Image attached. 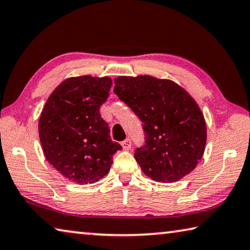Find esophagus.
I'll use <instances>...</instances> for the list:
<instances>
[{
    "instance_id": "34e87169",
    "label": "esophagus",
    "mask_w": 250,
    "mask_h": 250,
    "mask_svg": "<svg viewBox=\"0 0 250 250\" xmlns=\"http://www.w3.org/2000/svg\"><path fill=\"white\" fill-rule=\"evenodd\" d=\"M131 145H132V143H131L130 139H125V140H124L121 143V146H122V147H124V150H130Z\"/></svg>"
}]
</instances>
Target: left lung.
Instances as JSON below:
<instances>
[{"label":"left lung","instance_id":"1","mask_svg":"<svg viewBox=\"0 0 250 250\" xmlns=\"http://www.w3.org/2000/svg\"><path fill=\"white\" fill-rule=\"evenodd\" d=\"M113 92L143 124L134 158L146 176L172 183L195 168L206 145L204 116L179 84L151 76L118 77Z\"/></svg>","mask_w":250,"mask_h":250}]
</instances>
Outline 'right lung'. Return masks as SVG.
<instances>
[{"instance_id":"obj_1","label":"right lung","mask_w":250,"mask_h":250,"mask_svg":"<svg viewBox=\"0 0 250 250\" xmlns=\"http://www.w3.org/2000/svg\"><path fill=\"white\" fill-rule=\"evenodd\" d=\"M109 77L68 78L55 89L42 111L39 132L46 160L69 181L95 183L108 172L122 146L111 140L100 105L109 97Z\"/></svg>"}]
</instances>
